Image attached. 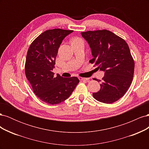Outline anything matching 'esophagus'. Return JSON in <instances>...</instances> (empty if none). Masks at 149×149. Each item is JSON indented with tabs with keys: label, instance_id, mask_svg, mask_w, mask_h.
Segmentation results:
<instances>
[{
	"label": "esophagus",
	"instance_id": "obj_1",
	"mask_svg": "<svg viewBox=\"0 0 149 149\" xmlns=\"http://www.w3.org/2000/svg\"><path fill=\"white\" fill-rule=\"evenodd\" d=\"M79 79L81 81H89V78H82V77H79Z\"/></svg>",
	"mask_w": 149,
	"mask_h": 149
}]
</instances>
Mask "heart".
Listing matches in <instances>:
<instances>
[{
    "instance_id": "obj_1",
    "label": "heart",
    "mask_w": 149,
    "mask_h": 149,
    "mask_svg": "<svg viewBox=\"0 0 149 149\" xmlns=\"http://www.w3.org/2000/svg\"><path fill=\"white\" fill-rule=\"evenodd\" d=\"M76 41H81V40L79 39V38H74V39L73 40V42H76Z\"/></svg>"
}]
</instances>
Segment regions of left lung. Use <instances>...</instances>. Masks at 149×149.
<instances>
[{
	"instance_id": "left-lung-1",
	"label": "left lung",
	"mask_w": 149,
	"mask_h": 149,
	"mask_svg": "<svg viewBox=\"0 0 149 149\" xmlns=\"http://www.w3.org/2000/svg\"><path fill=\"white\" fill-rule=\"evenodd\" d=\"M81 33L91 48L93 58L89 63L104 72L101 89L93 96L100 102L113 103L124 95L132 81L134 61L128 45L107 30Z\"/></svg>"
}]
</instances>
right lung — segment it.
I'll return each mask as SVG.
<instances>
[{"label":"right lung","instance_id":"right-lung-1","mask_svg":"<svg viewBox=\"0 0 149 149\" xmlns=\"http://www.w3.org/2000/svg\"><path fill=\"white\" fill-rule=\"evenodd\" d=\"M73 30L60 29L44 31L31 43L26 55L25 71L36 95L49 104L68 98L79 83L76 77L54 76L55 60L61 43Z\"/></svg>","mask_w":149,"mask_h":149}]
</instances>
